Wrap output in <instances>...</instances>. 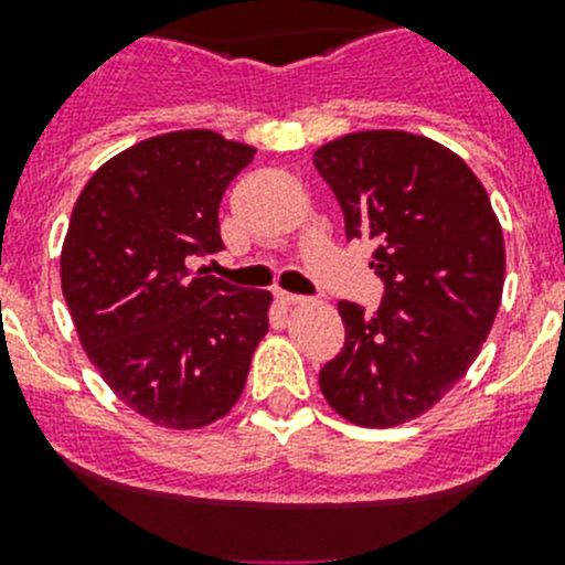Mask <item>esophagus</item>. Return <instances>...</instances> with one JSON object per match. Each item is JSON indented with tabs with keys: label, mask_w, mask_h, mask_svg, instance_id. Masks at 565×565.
Wrapping results in <instances>:
<instances>
[{
	"label": "esophagus",
	"mask_w": 565,
	"mask_h": 565,
	"mask_svg": "<svg viewBox=\"0 0 565 565\" xmlns=\"http://www.w3.org/2000/svg\"><path fill=\"white\" fill-rule=\"evenodd\" d=\"M274 297H277L279 306H299V302L306 299V297H299V294H291V291H277Z\"/></svg>",
	"instance_id": "esophagus-1"
}]
</instances>
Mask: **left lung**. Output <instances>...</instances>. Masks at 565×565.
Here are the masks:
<instances>
[{"instance_id": "obj_1", "label": "left lung", "mask_w": 565, "mask_h": 565, "mask_svg": "<svg viewBox=\"0 0 565 565\" xmlns=\"http://www.w3.org/2000/svg\"><path fill=\"white\" fill-rule=\"evenodd\" d=\"M348 239L373 243L382 306L339 302L344 348L319 371L359 427L422 416L476 362L501 306L503 232L487 189L441 143L398 129L351 132L313 152Z\"/></svg>"}]
</instances>
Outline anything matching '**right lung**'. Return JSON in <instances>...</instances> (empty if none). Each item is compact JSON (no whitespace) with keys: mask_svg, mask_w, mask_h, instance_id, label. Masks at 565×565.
Instances as JSON below:
<instances>
[{"mask_svg":"<svg viewBox=\"0 0 565 565\" xmlns=\"http://www.w3.org/2000/svg\"><path fill=\"white\" fill-rule=\"evenodd\" d=\"M254 147L212 129L154 135L115 154L78 194L62 291L89 362L127 407L172 430L226 416L268 331L271 294L192 271L223 248L228 183Z\"/></svg>","mask_w":565,"mask_h":565,"instance_id":"add662e5","label":"right lung"}]
</instances>
